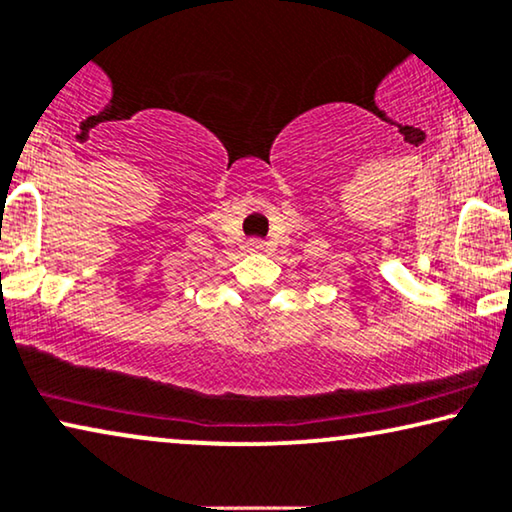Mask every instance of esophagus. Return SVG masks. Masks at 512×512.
Returning a JSON list of instances; mask_svg holds the SVG:
<instances>
[{
    "mask_svg": "<svg viewBox=\"0 0 512 512\" xmlns=\"http://www.w3.org/2000/svg\"><path fill=\"white\" fill-rule=\"evenodd\" d=\"M248 246H250V248H253V250H259V248H262V241H257V239H253V241H250V243H248Z\"/></svg>",
    "mask_w": 512,
    "mask_h": 512,
    "instance_id": "1",
    "label": "esophagus"
}]
</instances>
